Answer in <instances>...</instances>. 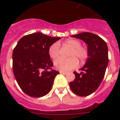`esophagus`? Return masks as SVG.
Masks as SVG:
<instances>
[{
	"instance_id": "esophagus-1",
	"label": "esophagus",
	"mask_w": 120,
	"mask_h": 120,
	"mask_svg": "<svg viewBox=\"0 0 120 120\" xmlns=\"http://www.w3.org/2000/svg\"><path fill=\"white\" fill-rule=\"evenodd\" d=\"M60 74H61V75H67V72L62 71H60Z\"/></svg>"
}]
</instances>
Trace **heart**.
Listing matches in <instances>:
<instances>
[{"instance_id":"obj_1","label":"heart","mask_w":120,"mask_h":120,"mask_svg":"<svg viewBox=\"0 0 120 120\" xmlns=\"http://www.w3.org/2000/svg\"><path fill=\"white\" fill-rule=\"evenodd\" d=\"M65 45L72 49L70 53L69 58H60L54 62V65L57 70L62 71H67L77 67L79 65L80 59L82 62H84L88 56V51L86 47L81 46V43L79 40L75 39H68L64 42ZM49 55L53 59L59 57L60 54V44L58 42L53 43L49 48Z\"/></svg>"}]
</instances>
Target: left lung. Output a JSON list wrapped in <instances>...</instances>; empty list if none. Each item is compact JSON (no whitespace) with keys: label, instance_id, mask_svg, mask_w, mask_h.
Masks as SVG:
<instances>
[{"label":"left lung","instance_id":"8db88e82","mask_svg":"<svg viewBox=\"0 0 120 120\" xmlns=\"http://www.w3.org/2000/svg\"><path fill=\"white\" fill-rule=\"evenodd\" d=\"M87 44L88 56L80 70L74 72L75 79L70 82L73 93L79 96H87L98 88L103 79L108 64V49L106 42L93 33L83 32L71 36Z\"/></svg>","mask_w":120,"mask_h":120}]
</instances>
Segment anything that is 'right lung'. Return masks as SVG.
Masks as SVG:
<instances>
[{
	"instance_id": "add662e5",
	"label": "right lung",
	"mask_w": 120,
	"mask_h": 120,
	"mask_svg": "<svg viewBox=\"0 0 120 120\" xmlns=\"http://www.w3.org/2000/svg\"><path fill=\"white\" fill-rule=\"evenodd\" d=\"M61 38L35 32L23 37L13 50L12 68L19 86L28 96L41 97L48 94L59 71L53 64L49 48Z\"/></svg>"
}]
</instances>
